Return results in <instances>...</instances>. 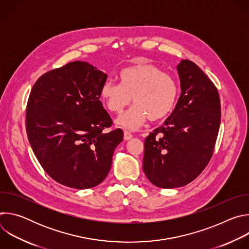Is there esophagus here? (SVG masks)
<instances>
[{"label":"esophagus","mask_w":249,"mask_h":249,"mask_svg":"<svg viewBox=\"0 0 249 249\" xmlns=\"http://www.w3.org/2000/svg\"><path fill=\"white\" fill-rule=\"evenodd\" d=\"M133 138V135L130 133V132H128V131H125L124 132V140L125 141H128V140H130V139H132Z\"/></svg>","instance_id":"esophagus-1"}]
</instances>
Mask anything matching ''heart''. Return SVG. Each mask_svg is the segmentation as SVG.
Here are the masks:
<instances>
[{"instance_id":"1","label":"heart","mask_w":249,"mask_h":249,"mask_svg":"<svg viewBox=\"0 0 249 249\" xmlns=\"http://www.w3.org/2000/svg\"><path fill=\"white\" fill-rule=\"evenodd\" d=\"M120 84L105 82L100 89V99L105 108L121 113L131 103H135L123 113L117 124L127 130H136L150 119L159 121L174 108L178 87L167 73L151 63H142L123 70Z\"/></svg>"}]
</instances>
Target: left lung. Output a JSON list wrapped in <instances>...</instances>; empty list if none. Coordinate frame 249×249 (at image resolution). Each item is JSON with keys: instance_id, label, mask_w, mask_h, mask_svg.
<instances>
[{"instance_id": "8db88e82", "label": "left lung", "mask_w": 249, "mask_h": 249, "mask_svg": "<svg viewBox=\"0 0 249 249\" xmlns=\"http://www.w3.org/2000/svg\"><path fill=\"white\" fill-rule=\"evenodd\" d=\"M181 94L163 125L145 139L143 170L156 186L181 187L209 163L221 123L218 89L190 60L177 66Z\"/></svg>"}]
</instances>
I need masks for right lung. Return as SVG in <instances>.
Listing matches in <instances>:
<instances>
[{
    "label": "right lung",
    "instance_id": "add662e5",
    "mask_svg": "<svg viewBox=\"0 0 249 249\" xmlns=\"http://www.w3.org/2000/svg\"><path fill=\"white\" fill-rule=\"evenodd\" d=\"M107 75L81 61L49 71L31 89L25 128L32 151L58 183L88 189L107 176L121 129L103 108L100 89Z\"/></svg>",
    "mask_w": 249,
    "mask_h": 249
}]
</instances>
